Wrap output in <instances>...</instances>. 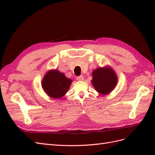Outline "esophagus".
I'll return each instance as SVG.
<instances>
[{"instance_id":"obj_1","label":"esophagus","mask_w":155,"mask_h":155,"mask_svg":"<svg viewBox=\"0 0 155 155\" xmlns=\"http://www.w3.org/2000/svg\"><path fill=\"white\" fill-rule=\"evenodd\" d=\"M77 79L78 81H83V80H84V77H83V75L78 76V77H77Z\"/></svg>"}]
</instances>
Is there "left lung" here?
<instances>
[{
  "mask_svg": "<svg viewBox=\"0 0 155 155\" xmlns=\"http://www.w3.org/2000/svg\"><path fill=\"white\" fill-rule=\"evenodd\" d=\"M92 84L98 93L107 95L110 93L118 83L116 72L109 66L99 67L92 72Z\"/></svg>",
  "mask_w": 155,
  "mask_h": 155,
  "instance_id": "8db88e82",
  "label": "left lung"
}]
</instances>
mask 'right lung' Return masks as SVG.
<instances>
[{
  "mask_svg": "<svg viewBox=\"0 0 155 155\" xmlns=\"http://www.w3.org/2000/svg\"><path fill=\"white\" fill-rule=\"evenodd\" d=\"M72 83L71 78L57 69L49 70L42 80V88L49 97L61 98L67 93Z\"/></svg>",
  "mask_w": 155,
  "mask_h": 155,
  "instance_id": "obj_1",
  "label": "right lung"
}]
</instances>
